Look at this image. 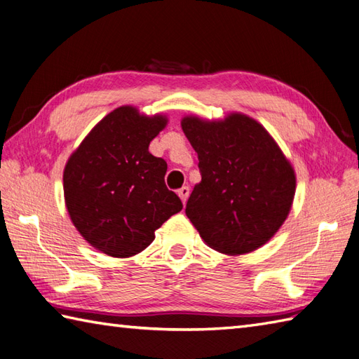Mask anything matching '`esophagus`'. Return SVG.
<instances>
[{
    "label": "esophagus",
    "instance_id": "obj_1",
    "mask_svg": "<svg viewBox=\"0 0 359 359\" xmlns=\"http://www.w3.org/2000/svg\"><path fill=\"white\" fill-rule=\"evenodd\" d=\"M177 194L182 199V202H184V205H185L187 201H188V197H189V187H182L177 191Z\"/></svg>",
    "mask_w": 359,
    "mask_h": 359
}]
</instances>
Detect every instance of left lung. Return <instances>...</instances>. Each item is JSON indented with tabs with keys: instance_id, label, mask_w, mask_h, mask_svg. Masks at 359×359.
Wrapping results in <instances>:
<instances>
[{
	"instance_id": "1",
	"label": "left lung",
	"mask_w": 359,
	"mask_h": 359,
	"mask_svg": "<svg viewBox=\"0 0 359 359\" xmlns=\"http://www.w3.org/2000/svg\"><path fill=\"white\" fill-rule=\"evenodd\" d=\"M199 157L202 180L187 216L203 242L228 256L265 245L292 210L296 174L270 133L242 112L222 120L185 116L180 121Z\"/></svg>"
}]
</instances>
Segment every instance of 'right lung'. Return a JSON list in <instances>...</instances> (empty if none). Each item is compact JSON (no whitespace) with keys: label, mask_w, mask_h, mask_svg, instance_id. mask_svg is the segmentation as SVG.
I'll return each instance as SVG.
<instances>
[{"label":"right lung","mask_w":359,"mask_h":359,"mask_svg":"<svg viewBox=\"0 0 359 359\" xmlns=\"http://www.w3.org/2000/svg\"><path fill=\"white\" fill-rule=\"evenodd\" d=\"M168 125L120 106L103 117L67 158L63 189L74 226L89 245L112 257H131L184 205L165 185L166 162L148 151Z\"/></svg>","instance_id":"obj_1"}]
</instances>
